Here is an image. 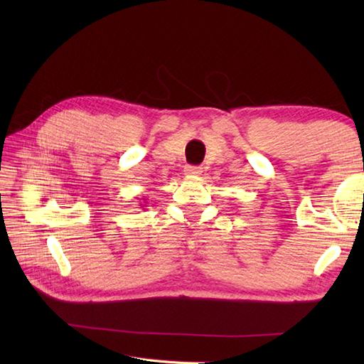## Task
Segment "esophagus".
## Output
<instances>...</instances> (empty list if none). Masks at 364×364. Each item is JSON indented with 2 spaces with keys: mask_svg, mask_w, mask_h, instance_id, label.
<instances>
[{
  "mask_svg": "<svg viewBox=\"0 0 364 364\" xmlns=\"http://www.w3.org/2000/svg\"><path fill=\"white\" fill-rule=\"evenodd\" d=\"M184 173H186L188 176H197L202 173V167L198 166H186L184 167Z\"/></svg>",
  "mask_w": 364,
  "mask_h": 364,
  "instance_id": "obj_1",
  "label": "esophagus"
}]
</instances>
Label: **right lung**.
<instances>
[{
  "label": "right lung",
  "mask_w": 364,
  "mask_h": 364,
  "mask_svg": "<svg viewBox=\"0 0 364 364\" xmlns=\"http://www.w3.org/2000/svg\"><path fill=\"white\" fill-rule=\"evenodd\" d=\"M145 200H146V198H145ZM144 203H145V202H144ZM144 203H141V208H145V205H144Z\"/></svg>",
  "instance_id": "1"
}]
</instances>
